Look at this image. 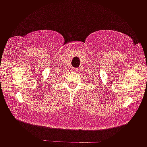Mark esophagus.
<instances>
[{"mask_svg": "<svg viewBox=\"0 0 147 147\" xmlns=\"http://www.w3.org/2000/svg\"><path fill=\"white\" fill-rule=\"evenodd\" d=\"M72 70L74 71V72H78V70H79V69H72Z\"/></svg>", "mask_w": 147, "mask_h": 147, "instance_id": "34e87169", "label": "esophagus"}]
</instances>
